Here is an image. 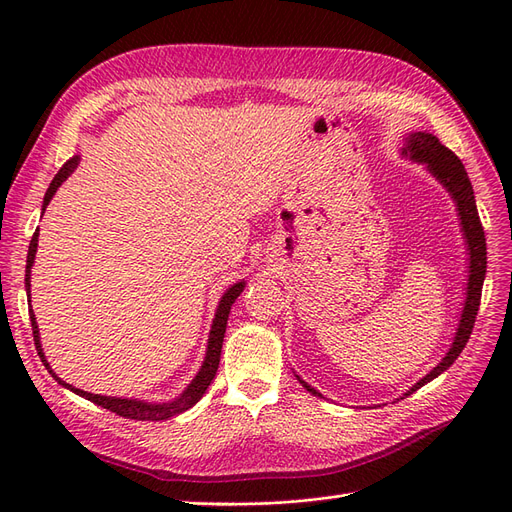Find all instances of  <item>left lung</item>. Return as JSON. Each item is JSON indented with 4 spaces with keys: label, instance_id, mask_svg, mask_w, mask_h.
Here are the masks:
<instances>
[{
    "label": "left lung",
    "instance_id": "obj_1",
    "mask_svg": "<svg viewBox=\"0 0 512 512\" xmlns=\"http://www.w3.org/2000/svg\"><path fill=\"white\" fill-rule=\"evenodd\" d=\"M401 156L423 164L455 200L459 226H461L463 239H466V247H468V265H470L468 267V284H466V301H463L461 318L457 324L453 344L444 354V359L436 367H433L427 376H423L414 386H410V391L406 393V397H408L416 389H421L423 384L431 382L433 378H438L442 371H446L457 361L461 350L466 348L470 333L474 329V320H476L478 305H480V292H483V282H485V273H487V243H485L483 224H480V218H478L472 183L468 179L466 168H463L461 160L455 156V153L448 147H444L438 138L429 132H410L404 138V149H401ZM297 380L305 386L309 393L322 397L314 389V386H309L299 376H297Z\"/></svg>",
    "mask_w": 512,
    "mask_h": 512
}]
</instances>
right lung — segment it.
Listing matches in <instances>:
<instances>
[{"mask_svg":"<svg viewBox=\"0 0 512 512\" xmlns=\"http://www.w3.org/2000/svg\"><path fill=\"white\" fill-rule=\"evenodd\" d=\"M81 162V156H74L70 158L64 166L59 168V173L53 177L49 190H46L44 194V203H42V213L46 211V205L51 203V198L55 196V192L59 190V185L64 183L74 170L76 166H79ZM36 252H38V230L34 232L32 237V243H29V252H27V267H25V290L27 294L32 292V267H34V260H36ZM245 288V282H237L232 284L224 294L222 299L218 303V309H215V318H213V324H211V331H209V339H207V352H205V361L203 365H200L198 374L194 376V380L185 386V391L170 399V401H162V404H156V401H145V399H128V397H106V395H94V393H87V391H81V389H74L72 384L61 380L55 371L51 369L49 361H46V356L42 352V344H40V331H38V322H36V316L32 309H29V318H32V331H34V342H36V350H38V356L40 361L44 363V367L49 369V374L61 384L66 386V389H70L72 393L81 395L89 401H94L96 406H102L106 410H111L123 418H134V421H166V418L170 416H177L185 410H190L196 401L205 395V391L209 389L211 380L215 378V371H218V365H220V354H222V342H224V333H226V324H228V314H230V307L232 303H235V299L239 297V294L243 292ZM32 299V297H29ZM32 305V303H29Z\"/></svg>","mask_w":512,"mask_h":512,"instance_id":"obj_1","label":"right lung"}]
</instances>
